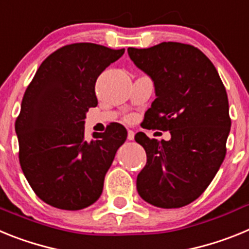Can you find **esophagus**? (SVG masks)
I'll list each match as a JSON object with an SVG mask.
<instances>
[{
    "mask_svg": "<svg viewBox=\"0 0 249 249\" xmlns=\"http://www.w3.org/2000/svg\"><path fill=\"white\" fill-rule=\"evenodd\" d=\"M127 140L128 141L135 140V132L131 131V129H128V132H127Z\"/></svg>",
    "mask_w": 249,
    "mask_h": 249,
    "instance_id": "esophagus-1",
    "label": "esophagus"
}]
</instances>
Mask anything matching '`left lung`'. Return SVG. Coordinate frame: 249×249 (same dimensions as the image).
Masks as SVG:
<instances>
[{
  "label": "left lung",
  "instance_id": "8db88e82",
  "mask_svg": "<svg viewBox=\"0 0 249 249\" xmlns=\"http://www.w3.org/2000/svg\"><path fill=\"white\" fill-rule=\"evenodd\" d=\"M127 51L155 85L144 128L171 133L160 142L143 132L135 136L147 155L137 176L138 195L160 208L187 206L206 191L226 157L227 92L210 58L195 46L162 42Z\"/></svg>",
  "mask_w": 249,
  "mask_h": 249
}]
</instances>
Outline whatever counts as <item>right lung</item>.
<instances>
[{
  "label": "right lung",
  "mask_w": 249,
  "mask_h": 249,
  "mask_svg": "<svg viewBox=\"0 0 249 249\" xmlns=\"http://www.w3.org/2000/svg\"><path fill=\"white\" fill-rule=\"evenodd\" d=\"M124 53L96 43H72L41 63L26 89L15 123L23 175L39 198L78 211L100 198L105 176L126 128L111 124L85 137L86 113L97 106L98 76Z\"/></svg>",
  "instance_id": "1"
}]
</instances>
